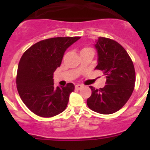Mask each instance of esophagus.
<instances>
[{"mask_svg": "<svg viewBox=\"0 0 150 150\" xmlns=\"http://www.w3.org/2000/svg\"><path fill=\"white\" fill-rule=\"evenodd\" d=\"M83 86L81 84H77L75 86V88H76V89H77V90H79L80 88H83Z\"/></svg>", "mask_w": 150, "mask_h": 150, "instance_id": "34e87169", "label": "esophagus"}]
</instances>
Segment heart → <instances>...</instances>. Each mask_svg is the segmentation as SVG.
Here are the masks:
<instances>
[{
  "label": "heart",
  "instance_id": "obj_1",
  "mask_svg": "<svg viewBox=\"0 0 150 150\" xmlns=\"http://www.w3.org/2000/svg\"><path fill=\"white\" fill-rule=\"evenodd\" d=\"M88 49H90V48H83V50H88Z\"/></svg>",
  "mask_w": 150,
  "mask_h": 150
}]
</instances>
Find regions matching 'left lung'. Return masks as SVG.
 Masks as SVG:
<instances>
[{"mask_svg":"<svg viewBox=\"0 0 150 150\" xmlns=\"http://www.w3.org/2000/svg\"><path fill=\"white\" fill-rule=\"evenodd\" d=\"M95 47L98 52V65L107 77L104 88L91 89L87 105L91 110L111 114L126 104L134 91L135 71L133 62L122 46L113 40L99 37Z\"/></svg>","mask_w":150,"mask_h":150,"instance_id":"1","label":"left lung"}]
</instances>
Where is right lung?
<instances>
[{"instance_id":"1","label":"right lung","mask_w":150,"mask_h":150,"mask_svg":"<svg viewBox=\"0 0 150 150\" xmlns=\"http://www.w3.org/2000/svg\"><path fill=\"white\" fill-rule=\"evenodd\" d=\"M80 37L53 38L31 46L21 58L16 76L17 90L24 104L41 117H52L67 107L74 85L54 86L53 73L64 54Z\"/></svg>"}]
</instances>
